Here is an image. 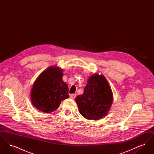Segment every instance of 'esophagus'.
Returning a JSON list of instances; mask_svg holds the SVG:
<instances>
[{
    "label": "esophagus",
    "mask_w": 154,
    "mask_h": 154,
    "mask_svg": "<svg viewBox=\"0 0 154 154\" xmlns=\"http://www.w3.org/2000/svg\"><path fill=\"white\" fill-rule=\"evenodd\" d=\"M70 97L72 99H75V97H76V94H71L70 96Z\"/></svg>",
    "instance_id": "esophagus-1"
}]
</instances>
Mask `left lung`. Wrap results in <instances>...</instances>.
I'll return each mask as SVG.
<instances>
[{
  "label": "left lung",
  "mask_w": 154,
  "mask_h": 154,
  "mask_svg": "<svg viewBox=\"0 0 154 154\" xmlns=\"http://www.w3.org/2000/svg\"><path fill=\"white\" fill-rule=\"evenodd\" d=\"M112 92L106 78L95 74L88 79L84 94L75 100L81 114L86 119L97 120L105 116L112 103Z\"/></svg>",
  "instance_id": "obj_1"
}]
</instances>
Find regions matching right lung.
<instances>
[{"label": "right lung", "mask_w": 154, "mask_h": 154, "mask_svg": "<svg viewBox=\"0 0 154 154\" xmlns=\"http://www.w3.org/2000/svg\"><path fill=\"white\" fill-rule=\"evenodd\" d=\"M62 76V70L52 66L38 77L30 95L33 105L38 110L51 112L58 108L61 101L69 97V88Z\"/></svg>", "instance_id": "1"}]
</instances>
